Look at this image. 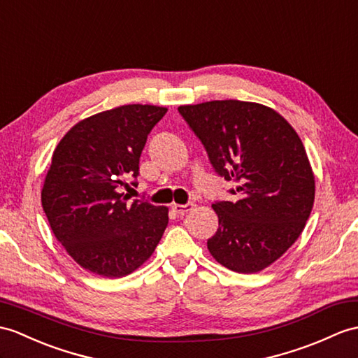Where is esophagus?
<instances>
[{"label":"esophagus","instance_id":"1","mask_svg":"<svg viewBox=\"0 0 358 358\" xmlns=\"http://www.w3.org/2000/svg\"><path fill=\"white\" fill-rule=\"evenodd\" d=\"M194 209V204L192 203H187V204H172V210L176 213H180V215H185L187 213L189 210Z\"/></svg>","mask_w":358,"mask_h":358}]
</instances>
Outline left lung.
I'll list each match as a JSON object with an SVG mask.
<instances>
[{"label":"left lung","mask_w":358,"mask_h":358,"mask_svg":"<svg viewBox=\"0 0 358 358\" xmlns=\"http://www.w3.org/2000/svg\"><path fill=\"white\" fill-rule=\"evenodd\" d=\"M215 172L236 182L234 201L212 204L218 230L207 248L224 267L257 273L301 236L314 203V173L302 140L279 113L243 101L181 105Z\"/></svg>","instance_id":"1"}]
</instances>
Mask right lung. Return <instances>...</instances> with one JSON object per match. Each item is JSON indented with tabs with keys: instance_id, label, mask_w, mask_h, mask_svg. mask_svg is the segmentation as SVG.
I'll use <instances>...</instances> for the list:
<instances>
[{
	"instance_id": "1",
	"label": "right lung",
	"mask_w": 358,
	"mask_h": 358,
	"mask_svg": "<svg viewBox=\"0 0 358 358\" xmlns=\"http://www.w3.org/2000/svg\"><path fill=\"white\" fill-rule=\"evenodd\" d=\"M166 111L154 105L117 106L80 120L57 143L41 201L53 235L82 268L105 278L127 276L160 243L168 207L127 203L119 190L124 177L137 178L148 134Z\"/></svg>"
}]
</instances>
